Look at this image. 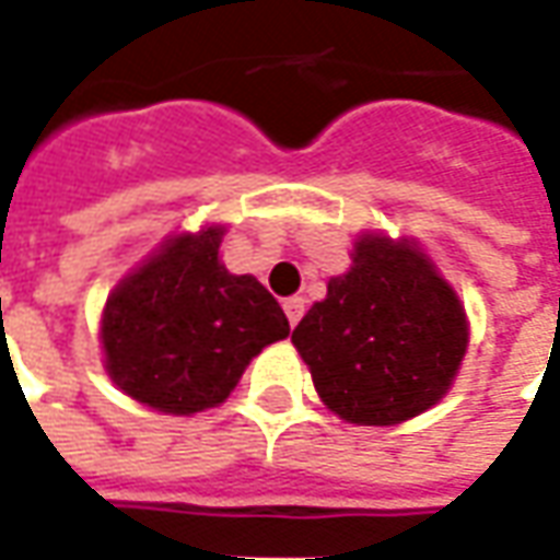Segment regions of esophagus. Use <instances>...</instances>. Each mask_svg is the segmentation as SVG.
Instances as JSON below:
<instances>
[{"instance_id": "esophagus-1", "label": "esophagus", "mask_w": 560, "mask_h": 560, "mask_svg": "<svg viewBox=\"0 0 560 560\" xmlns=\"http://www.w3.org/2000/svg\"><path fill=\"white\" fill-rule=\"evenodd\" d=\"M284 315L291 320V327L300 324V318L306 315V300L303 296H291V300H284Z\"/></svg>"}]
</instances>
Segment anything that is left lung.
Segmentation results:
<instances>
[{
    "instance_id": "8db88e82",
    "label": "left lung",
    "mask_w": 560,
    "mask_h": 560,
    "mask_svg": "<svg viewBox=\"0 0 560 560\" xmlns=\"http://www.w3.org/2000/svg\"><path fill=\"white\" fill-rule=\"evenodd\" d=\"M291 342L320 400L351 424H400L443 397L467 351L455 291L409 242L363 236Z\"/></svg>"
}]
</instances>
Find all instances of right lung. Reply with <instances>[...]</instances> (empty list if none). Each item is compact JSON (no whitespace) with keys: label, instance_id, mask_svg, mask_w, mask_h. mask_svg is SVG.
<instances>
[{"label":"right lung","instance_id":"1","mask_svg":"<svg viewBox=\"0 0 560 560\" xmlns=\"http://www.w3.org/2000/svg\"><path fill=\"white\" fill-rule=\"evenodd\" d=\"M221 226L178 236L120 281L103 315L105 370L132 400L190 416L230 397L254 354L291 334L276 296L221 267Z\"/></svg>","mask_w":560,"mask_h":560}]
</instances>
